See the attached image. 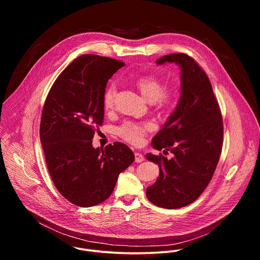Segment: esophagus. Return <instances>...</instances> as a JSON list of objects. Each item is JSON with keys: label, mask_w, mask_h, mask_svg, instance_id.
<instances>
[{"label": "esophagus", "mask_w": 260, "mask_h": 260, "mask_svg": "<svg viewBox=\"0 0 260 260\" xmlns=\"http://www.w3.org/2000/svg\"><path fill=\"white\" fill-rule=\"evenodd\" d=\"M143 160H144V156H143L141 153L136 152V153H135V161H136V162H142Z\"/></svg>", "instance_id": "esophagus-1"}]
</instances>
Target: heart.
<instances>
[{
    "label": "heart",
    "mask_w": 260,
    "mask_h": 260,
    "mask_svg": "<svg viewBox=\"0 0 260 260\" xmlns=\"http://www.w3.org/2000/svg\"><path fill=\"white\" fill-rule=\"evenodd\" d=\"M136 86L147 102L154 103L159 108L168 107L175 96L174 90L170 87H165L162 80L154 75L140 77L136 81ZM116 93L117 88L114 84L107 87L103 96V105L106 110L113 109ZM153 127V124L150 122L137 123L127 121L118 127L117 134L124 141L134 145H139L142 143L146 134L151 132Z\"/></svg>",
    "instance_id": "heart-1"
}]
</instances>
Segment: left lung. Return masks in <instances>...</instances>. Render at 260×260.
Here are the masks:
<instances>
[{
    "label": "left lung",
    "instance_id": "left-lung-1",
    "mask_svg": "<svg viewBox=\"0 0 260 260\" xmlns=\"http://www.w3.org/2000/svg\"><path fill=\"white\" fill-rule=\"evenodd\" d=\"M166 62L181 69V96L152 146L174 156L146 154L159 167V177L146 196L158 207L178 209L193 203L210 183L222 149L223 123L211 82L198 62L184 53L156 59L157 64Z\"/></svg>",
    "mask_w": 260,
    "mask_h": 260
}]
</instances>
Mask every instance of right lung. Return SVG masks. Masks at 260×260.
<instances>
[{
    "mask_svg": "<svg viewBox=\"0 0 260 260\" xmlns=\"http://www.w3.org/2000/svg\"><path fill=\"white\" fill-rule=\"evenodd\" d=\"M124 62L83 54L57 77L46 98L40 140L51 179L59 193L78 207H92L113 192L118 176L135 160L123 143L92 147L104 121L108 80Z\"/></svg>",
    "mask_w": 260,
    "mask_h": 260,
    "instance_id": "right-lung-1",
    "label": "right lung"
}]
</instances>
